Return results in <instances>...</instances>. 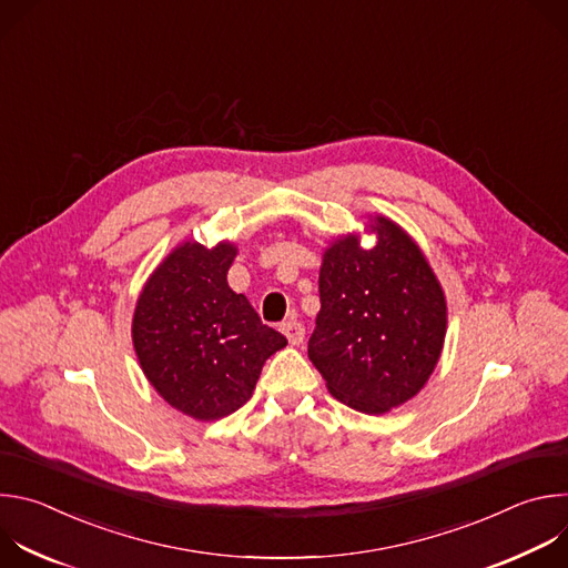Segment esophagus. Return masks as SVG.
Wrapping results in <instances>:
<instances>
[{"label":"esophagus","mask_w":568,"mask_h":568,"mask_svg":"<svg viewBox=\"0 0 568 568\" xmlns=\"http://www.w3.org/2000/svg\"><path fill=\"white\" fill-rule=\"evenodd\" d=\"M281 333L287 337V342H290L292 346H298V344H303V337H305V328H303V323H301V321H296V318H292V321H285L283 326H281Z\"/></svg>","instance_id":"1"}]
</instances>
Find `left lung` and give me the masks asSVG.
<instances>
[{"label":"left lung","instance_id":"obj_1","mask_svg":"<svg viewBox=\"0 0 568 568\" xmlns=\"http://www.w3.org/2000/svg\"><path fill=\"white\" fill-rule=\"evenodd\" d=\"M373 250L337 237L318 272L321 310L307 357L328 390L362 414L412 399L434 373L447 331V303L416 242L377 215Z\"/></svg>","mask_w":568,"mask_h":568}]
</instances>
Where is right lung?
<instances>
[{
	"label": "right lung",
	"instance_id": "1",
	"mask_svg": "<svg viewBox=\"0 0 568 568\" xmlns=\"http://www.w3.org/2000/svg\"><path fill=\"white\" fill-rule=\"evenodd\" d=\"M235 252L231 242L213 250L184 242L152 272L132 318V342L148 382L195 420L240 409L265 359L287 346L247 296L229 287Z\"/></svg>",
	"mask_w": 568,
	"mask_h": 568
}]
</instances>
